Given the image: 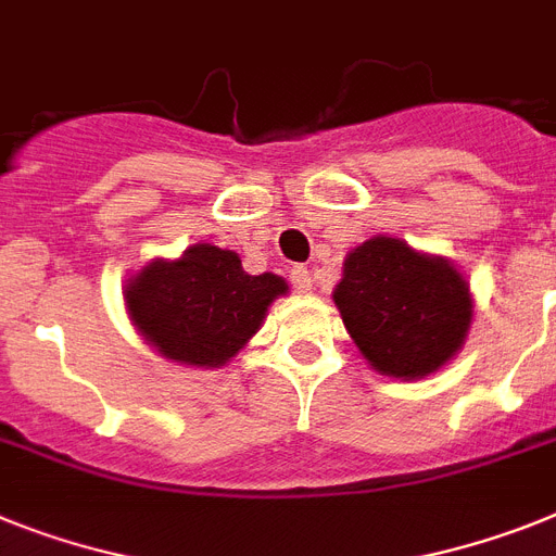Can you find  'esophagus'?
Returning <instances> with one entry per match:
<instances>
[{
  "instance_id": "esophagus-1",
  "label": "esophagus",
  "mask_w": 556,
  "mask_h": 556,
  "mask_svg": "<svg viewBox=\"0 0 556 556\" xmlns=\"http://www.w3.org/2000/svg\"><path fill=\"white\" fill-rule=\"evenodd\" d=\"M288 279H291L293 291H300V293H307V291H311V286H314V279H311V270H307L305 265H293V268L288 270Z\"/></svg>"
}]
</instances>
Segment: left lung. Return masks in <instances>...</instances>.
<instances>
[{"mask_svg":"<svg viewBox=\"0 0 556 556\" xmlns=\"http://www.w3.org/2000/svg\"><path fill=\"white\" fill-rule=\"evenodd\" d=\"M333 302L362 356L395 379L435 372L458 353L472 321L458 270L393 237L367 240L344 260Z\"/></svg>","mask_w":556,"mask_h":556,"instance_id":"8db88e82","label":"left lung"}]
</instances>
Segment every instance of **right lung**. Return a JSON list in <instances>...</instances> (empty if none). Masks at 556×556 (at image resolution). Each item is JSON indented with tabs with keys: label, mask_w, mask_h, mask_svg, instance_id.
<instances>
[{
	"label": "right lung",
	"mask_w": 556,
	"mask_h": 556,
	"mask_svg": "<svg viewBox=\"0 0 556 556\" xmlns=\"http://www.w3.org/2000/svg\"><path fill=\"white\" fill-rule=\"evenodd\" d=\"M286 279L251 277L235 251L200 242L175 263L147 265L127 288V307L149 344L184 365H226L260 330Z\"/></svg>",
	"instance_id": "obj_1"
}]
</instances>
